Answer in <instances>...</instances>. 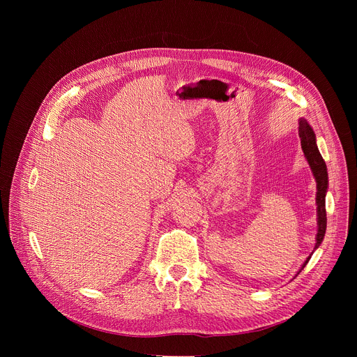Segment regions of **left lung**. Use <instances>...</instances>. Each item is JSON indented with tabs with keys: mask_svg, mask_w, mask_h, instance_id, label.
<instances>
[{
	"mask_svg": "<svg viewBox=\"0 0 357 357\" xmlns=\"http://www.w3.org/2000/svg\"><path fill=\"white\" fill-rule=\"evenodd\" d=\"M298 134L301 138V146L305 157H307L310 167L314 172V176L317 179V205H318V234H317V244L315 248H318L324 240L325 231H326V208H325V196L328 190V171H326V164L321 155V152L318 151L317 146V138L312 127L307 123V120L301 119L299 120V127H298ZM311 256L307 259V261L303 263L302 268L307 266L310 261Z\"/></svg>",
	"mask_w": 357,
	"mask_h": 357,
	"instance_id": "left-lung-1",
	"label": "left lung"
}]
</instances>
